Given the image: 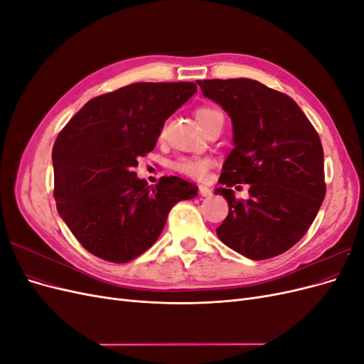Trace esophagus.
<instances>
[{
    "mask_svg": "<svg viewBox=\"0 0 364 364\" xmlns=\"http://www.w3.org/2000/svg\"><path fill=\"white\" fill-rule=\"evenodd\" d=\"M199 193H200L202 197H209V196L213 194L211 188H209V186H206V185H200V186H199Z\"/></svg>",
    "mask_w": 364,
    "mask_h": 364,
    "instance_id": "obj_1",
    "label": "esophagus"
}]
</instances>
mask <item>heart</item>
<instances>
[{
    "instance_id": "obj_1",
    "label": "heart",
    "mask_w": 364,
    "mask_h": 364,
    "mask_svg": "<svg viewBox=\"0 0 364 364\" xmlns=\"http://www.w3.org/2000/svg\"><path fill=\"white\" fill-rule=\"evenodd\" d=\"M218 114L222 112L215 107H200L196 111V119L197 123L200 124V127H203V124L209 118H213L214 115H218ZM209 165H211V162L205 158H181L178 161H174L171 164V167L178 173L188 176V178L203 179L208 173Z\"/></svg>"
}]
</instances>
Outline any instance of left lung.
<instances>
[{
    "label": "left lung",
    "instance_id": "left-lung-1",
    "mask_svg": "<svg viewBox=\"0 0 364 364\" xmlns=\"http://www.w3.org/2000/svg\"><path fill=\"white\" fill-rule=\"evenodd\" d=\"M209 100L232 121L234 149L215 190L229 214L217 228L228 247L249 259L287 252L311 226L325 193L323 149L316 129L293 98L257 80H197ZM250 183V199L230 186Z\"/></svg>",
    "mask_w": 364,
    "mask_h": 364
}]
</instances>
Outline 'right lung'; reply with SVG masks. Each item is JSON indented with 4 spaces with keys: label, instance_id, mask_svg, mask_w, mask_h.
<instances>
[{
    "label": "right lung",
    "instance_id": "add662e5",
    "mask_svg": "<svg viewBox=\"0 0 364 364\" xmlns=\"http://www.w3.org/2000/svg\"><path fill=\"white\" fill-rule=\"evenodd\" d=\"M197 92L196 83H132L87 102L53 146L54 199L63 222L92 255L129 262L153 246L170 209L197 186L164 176L138 179V158L156 146L165 119Z\"/></svg>",
    "mask_w": 364,
    "mask_h": 364
}]
</instances>
